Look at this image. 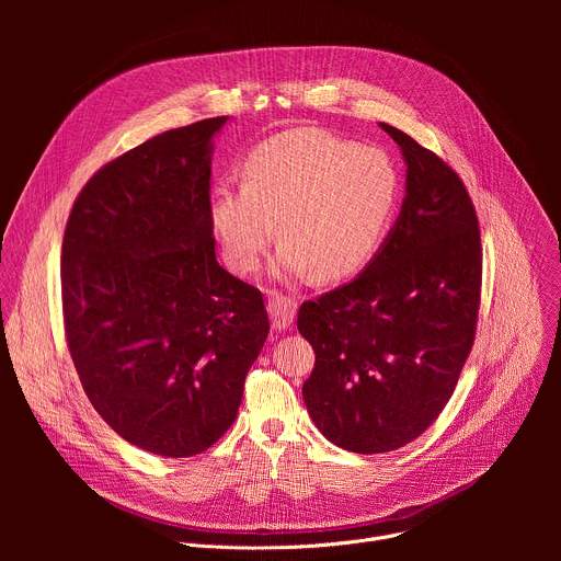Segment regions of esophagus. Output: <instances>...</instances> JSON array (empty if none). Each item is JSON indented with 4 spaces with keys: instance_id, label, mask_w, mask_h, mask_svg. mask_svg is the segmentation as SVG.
Returning <instances> with one entry per match:
<instances>
[{
    "instance_id": "obj_1",
    "label": "esophagus",
    "mask_w": 561,
    "mask_h": 561,
    "mask_svg": "<svg viewBox=\"0 0 561 561\" xmlns=\"http://www.w3.org/2000/svg\"><path fill=\"white\" fill-rule=\"evenodd\" d=\"M295 310H297V301L282 295V293H268V314H271V322L273 329L284 331L293 324L295 319Z\"/></svg>"
}]
</instances>
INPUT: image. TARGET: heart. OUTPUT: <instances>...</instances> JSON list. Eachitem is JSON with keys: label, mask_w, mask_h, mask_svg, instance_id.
Wrapping results in <instances>:
<instances>
[{"label": "heart", "mask_w": 561, "mask_h": 561, "mask_svg": "<svg viewBox=\"0 0 561 561\" xmlns=\"http://www.w3.org/2000/svg\"><path fill=\"white\" fill-rule=\"evenodd\" d=\"M397 191L399 175L386 150L297 128L249 152L242 186L213 191L208 224L237 275L260 266L279 228L275 279L314 271L322 279H344L377 253Z\"/></svg>", "instance_id": "obj_1"}]
</instances>
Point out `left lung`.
Here are the masks:
<instances>
[{
	"instance_id": "obj_1",
	"label": "left lung",
	"mask_w": 561,
	"mask_h": 561,
	"mask_svg": "<svg viewBox=\"0 0 561 561\" xmlns=\"http://www.w3.org/2000/svg\"><path fill=\"white\" fill-rule=\"evenodd\" d=\"M379 126L407 164L402 210L353 282L297 314L314 351L301 388L308 415L329 442L362 455L407 446L444 411L472 348L482 286L461 180L411 135Z\"/></svg>"
}]
</instances>
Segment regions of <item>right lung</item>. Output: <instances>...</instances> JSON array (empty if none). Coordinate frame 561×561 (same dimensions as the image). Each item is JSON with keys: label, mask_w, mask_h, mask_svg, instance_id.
Returning a JSON list of instances; mask_svg holds the SVG:
<instances>
[{"label": "right lung", "mask_w": 561, "mask_h": 561, "mask_svg": "<svg viewBox=\"0 0 561 561\" xmlns=\"http://www.w3.org/2000/svg\"><path fill=\"white\" fill-rule=\"evenodd\" d=\"M228 117L167 130L79 193L61 244L68 351L100 417L162 457L234 422L271 324L262 293L217 264L213 139Z\"/></svg>", "instance_id": "1"}]
</instances>
